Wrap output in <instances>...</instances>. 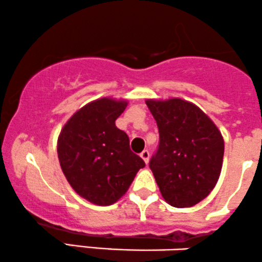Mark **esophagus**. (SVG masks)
Listing matches in <instances>:
<instances>
[{
    "label": "esophagus",
    "mask_w": 262,
    "mask_h": 262,
    "mask_svg": "<svg viewBox=\"0 0 262 262\" xmlns=\"http://www.w3.org/2000/svg\"><path fill=\"white\" fill-rule=\"evenodd\" d=\"M140 156H141V158H142L144 161V163H146V164H148V161H149V152H148V150H147V149L142 150Z\"/></svg>",
    "instance_id": "esophagus-1"
}]
</instances>
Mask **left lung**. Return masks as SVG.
<instances>
[{"label": "left lung", "instance_id": "1", "mask_svg": "<svg viewBox=\"0 0 262 262\" xmlns=\"http://www.w3.org/2000/svg\"><path fill=\"white\" fill-rule=\"evenodd\" d=\"M157 121L159 144L150 158L163 199L191 207L207 198L222 169L224 141L213 121L195 104L173 98L146 100Z\"/></svg>", "mask_w": 262, "mask_h": 262}]
</instances>
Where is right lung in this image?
<instances>
[{"mask_svg": "<svg viewBox=\"0 0 262 262\" xmlns=\"http://www.w3.org/2000/svg\"><path fill=\"white\" fill-rule=\"evenodd\" d=\"M127 101L101 98L71 116L57 140L61 169L73 190L94 205H113L125 195L141 157L130 149V140L115 125Z\"/></svg>", "mask_w": 262, "mask_h": 262, "instance_id": "right-lung-1", "label": "right lung"}]
</instances>
